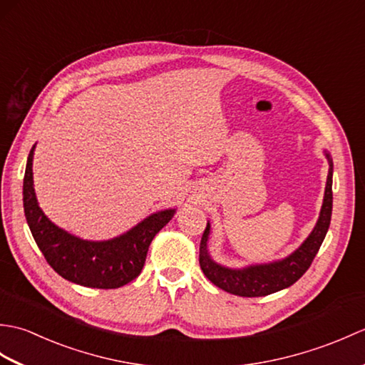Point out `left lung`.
<instances>
[{
  "label": "left lung",
  "mask_w": 365,
  "mask_h": 365,
  "mask_svg": "<svg viewBox=\"0 0 365 365\" xmlns=\"http://www.w3.org/2000/svg\"><path fill=\"white\" fill-rule=\"evenodd\" d=\"M329 158V155L327 153ZM329 174L324 188V199L322 205V212L314 227L312 234L302 243L297 251L289 257L279 262L267 263V265H254L243 269H230L215 263L207 251V240L210 235V222L202 234L199 246V263L200 269L204 271L208 281H212L216 287L224 292H229L238 297H267L274 292L287 289L294 284L298 279L306 273L309 267L312 265L317 252L323 243L327 232L329 229L331 213H332V161L329 158Z\"/></svg>",
  "instance_id": "8db88e82"
}]
</instances>
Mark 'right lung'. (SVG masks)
Segmentation results:
<instances>
[{"mask_svg":"<svg viewBox=\"0 0 365 365\" xmlns=\"http://www.w3.org/2000/svg\"><path fill=\"white\" fill-rule=\"evenodd\" d=\"M33 155L29 152L23 178V207L38 250L59 276L92 289H119L141 273L153 237L166 226L175 210L150 215L136 227L108 242L76 238L46 218L33 187Z\"/></svg>","mask_w":365,"mask_h":365,"instance_id":"add662e5","label":"right lung"}]
</instances>
